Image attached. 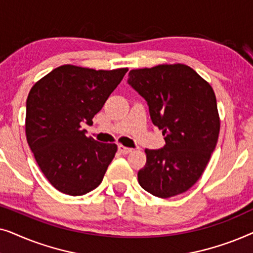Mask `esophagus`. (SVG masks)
Wrapping results in <instances>:
<instances>
[{
  "label": "esophagus",
  "instance_id": "1",
  "mask_svg": "<svg viewBox=\"0 0 253 253\" xmlns=\"http://www.w3.org/2000/svg\"><path fill=\"white\" fill-rule=\"evenodd\" d=\"M119 151H120L122 154H129L130 152H132V148L126 147V146H123V145H119Z\"/></svg>",
  "mask_w": 253,
  "mask_h": 253
}]
</instances>
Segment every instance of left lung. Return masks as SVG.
I'll list each match as a JSON object with an SVG mask.
<instances>
[{"label":"left lung","mask_w":253,"mask_h":253,"mask_svg":"<svg viewBox=\"0 0 253 253\" xmlns=\"http://www.w3.org/2000/svg\"><path fill=\"white\" fill-rule=\"evenodd\" d=\"M127 83L147 101L152 122L166 145L145 150L138 171L141 188L159 198L188 191L200 178L215 150L220 117L212 86L185 64L134 69Z\"/></svg>","instance_id":"1"}]
</instances>
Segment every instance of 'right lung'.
<instances>
[{"mask_svg":"<svg viewBox=\"0 0 253 253\" xmlns=\"http://www.w3.org/2000/svg\"><path fill=\"white\" fill-rule=\"evenodd\" d=\"M61 65L32 86L26 100L27 144L41 171L58 191L83 196L102 182L115 157L116 144L86 137L82 123L105 105L126 74Z\"/></svg>","mask_w":253,"mask_h":253,"instance_id":"add662e5","label":"right lung"}]
</instances>
